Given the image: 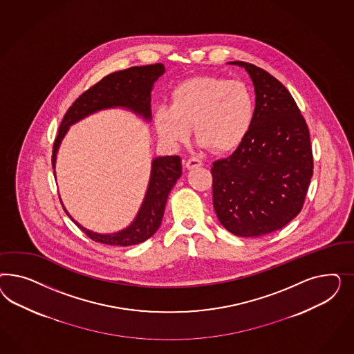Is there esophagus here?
<instances>
[{
    "label": "esophagus",
    "mask_w": 354,
    "mask_h": 354,
    "mask_svg": "<svg viewBox=\"0 0 354 354\" xmlns=\"http://www.w3.org/2000/svg\"><path fill=\"white\" fill-rule=\"evenodd\" d=\"M204 163L201 160H198V158H196V157H192V158H189L188 161L185 162V167L188 169V170H191V169H194V167H200V166H203Z\"/></svg>",
    "instance_id": "esophagus-1"
}]
</instances>
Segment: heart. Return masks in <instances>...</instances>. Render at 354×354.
Segmentation results:
<instances>
[{"mask_svg":"<svg viewBox=\"0 0 354 354\" xmlns=\"http://www.w3.org/2000/svg\"><path fill=\"white\" fill-rule=\"evenodd\" d=\"M254 115L256 97L245 82L196 76L174 88L171 106L157 109L154 124L167 144L185 142L193 127L203 147L230 153L247 139Z\"/></svg>","mask_w":354,"mask_h":354,"instance_id":"1","label":"heart"}]
</instances>
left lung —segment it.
<instances>
[{
  "mask_svg": "<svg viewBox=\"0 0 354 354\" xmlns=\"http://www.w3.org/2000/svg\"><path fill=\"white\" fill-rule=\"evenodd\" d=\"M245 67L256 91V115L244 142L213 163V204L219 222L236 236L283 228L299 214L313 176L310 133L288 89L254 64Z\"/></svg>",
  "mask_w": 354,
  "mask_h": 354,
  "instance_id": "1",
  "label": "left lung"
}]
</instances>
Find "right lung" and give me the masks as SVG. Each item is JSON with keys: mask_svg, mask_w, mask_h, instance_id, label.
<instances>
[{"mask_svg": "<svg viewBox=\"0 0 354 354\" xmlns=\"http://www.w3.org/2000/svg\"><path fill=\"white\" fill-rule=\"evenodd\" d=\"M165 73L162 64L135 66L126 70L109 74L102 77L95 86H91L76 98L74 104L66 111L62 123L58 129V135L54 140L52 166H55V154L61 141L71 124L86 115L107 109V107L123 106L140 114L147 120H150V91L153 83ZM182 175V161L179 156L158 157L151 163L148 191L144 203L140 207L139 214L127 228L111 235H101L88 231L75 222V225L89 239L97 243L117 247L135 245L148 240L157 232L161 225L165 213V206L169 193Z\"/></svg>", "mask_w": 354, "mask_h": 354, "instance_id": "add662e5", "label": "right lung"}]
</instances>
